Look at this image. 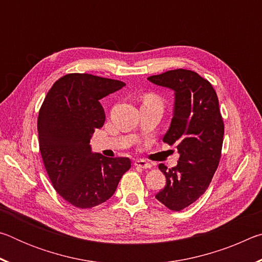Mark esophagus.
I'll list each match as a JSON object with an SVG mask.
<instances>
[{
	"label": "esophagus",
	"mask_w": 262,
	"mask_h": 262,
	"mask_svg": "<svg viewBox=\"0 0 262 262\" xmlns=\"http://www.w3.org/2000/svg\"><path fill=\"white\" fill-rule=\"evenodd\" d=\"M134 164H135V166L141 167V168H151V164L143 161V159H137Z\"/></svg>",
	"instance_id": "1"
}]
</instances>
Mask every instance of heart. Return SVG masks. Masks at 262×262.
<instances>
[{"label":"heart","instance_id":"b5f03b06","mask_svg":"<svg viewBox=\"0 0 262 262\" xmlns=\"http://www.w3.org/2000/svg\"><path fill=\"white\" fill-rule=\"evenodd\" d=\"M150 101H158L157 97H155V96H152V95H149V96L145 97V101H144V103H150Z\"/></svg>","mask_w":262,"mask_h":262}]
</instances>
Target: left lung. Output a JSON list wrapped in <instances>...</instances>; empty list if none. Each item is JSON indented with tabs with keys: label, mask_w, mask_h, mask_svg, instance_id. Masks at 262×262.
<instances>
[{
	"label": "left lung",
	"mask_w": 262,
	"mask_h": 262,
	"mask_svg": "<svg viewBox=\"0 0 262 262\" xmlns=\"http://www.w3.org/2000/svg\"><path fill=\"white\" fill-rule=\"evenodd\" d=\"M148 81L174 92L172 120L163 141L176 145L179 161L170 170L159 164L166 185L156 199L179 211L206 192L219 166L224 135L219 98L211 84L192 70H168Z\"/></svg>",
	"instance_id": "8db88e82"
}]
</instances>
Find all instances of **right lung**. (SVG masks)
Here are the masks:
<instances>
[{"label": "right lung", "mask_w": 262, "mask_h": 262, "mask_svg": "<svg viewBox=\"0 0 262 262\" xmlns=\"http://www.w3.org/2000/svg\"><path fill=\"white\" fill-rule=\"evenodd\" d=\"M125 85L90 74H68L53 84L39 111V148L48 177L75 207L108 200L130 168L129 158L105 157L90 145L95 129L105 122L99 100Z\"/></svg>", "instance_id": "1"}]
</instances>
